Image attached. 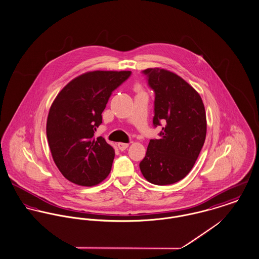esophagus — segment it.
Segmentation results:
<instances>
[{
  "mask_svg": "<svg viewBox=\"0 0 259 259\" xmlns=\"http://www.w3.org/2000/svg\"><path fill=\"white\" fill-rule=\"evenodd\" d=\"M118 147H119V149H120L121 151H123V150H125V149L128 147V143L119 142V143H118Z\"/></svg>",
  "mask_w": 259,
  "mask_h": 259,
  "instance_id": "1",
  "label": "esophagus"
}]
</instances>
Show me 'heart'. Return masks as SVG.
<instances>
[{
	"label": "heart",
	"instance_id": "obj_1",
	"mask_svg": "<svg viewBox=\"0 0 259 259\" xmlns=\"http://www.w3.org/2000/svg\"><path fill=\"white\" fill-rule=\"evenodd\" d=\"M136 89H139V87H138V85H137V87H136Z\"/></svg>",
	"mask_w": 259,
	"mask_h": 259
}]
</instances>
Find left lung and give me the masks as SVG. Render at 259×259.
Wrapping results in <instances>:
<instances>
[{
	"label": "left lung",
	"instance_id": "1",
	"mask_svg": "<svg viewBox=\"0 0 259 259\" xmlns=\"http://www.w3.org/2000/svg\"><path fill=\"white\" fill-rule=\"evenodd\" d=\"M155 92L153 124L164 125L149 141L139 164L143 177L158 186L183 180L192 169L206 138V113L198 92L167 69L143 70Z\"/></svg>",
	"mask_w": 259,
	"mask_h": 259
}]
</instances>
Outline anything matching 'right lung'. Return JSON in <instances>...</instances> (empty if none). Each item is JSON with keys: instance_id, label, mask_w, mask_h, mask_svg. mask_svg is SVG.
Here are the masks:
<instances>
[{"instance_id": "1", "label": "right lung", "mask_w": 259, "mask_h": 259, "mask_svg": "<svg viewBox=\"0 0 259 259\" xmlns=\"http://www.w3.org/2000/svg\"><path fill=\"white\" fill-rule=\"evenodd\" d=\"M130 70H93L64 87L49 110L46 133L53 160L69 182L92 187L111 172L114 148L94 138L112 92L131 75Z\"/></svg>"}]
</instances>
